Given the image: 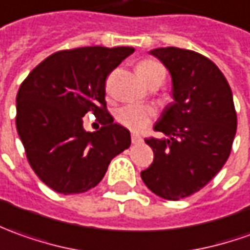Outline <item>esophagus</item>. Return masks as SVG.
Masks as SVG:
<instances>
[{
  "label": "esophagus",
  "instance_id": "1",
  "mask_svg": "<svg viewBox=\"0 0 250 250\" xmlns=\"http://www.w3.org/2000/svg\"><path fill=\"white\" fill-rule=\"evenodd\" d=\"M131 141L132 144H141L144 139H142V137L139 135V134H137V132H132L131 134Z\"/></svg>",
  "mask_w": 250,
  "mask_h": 250
}]
</instances>
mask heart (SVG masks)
Instances as JSON below:
<instances>
[{"instance_id": "b5f03b06", "label": "heart", "mask_w": 250, "mask_h": 250, "mask_svg": "<svg viewBox=\"0 0 250 250\" xmlns=\"http://www.w3.org/2000/svg\"><path fill=\"white\" fill-rule=\"evenodd\" d=\"M139 76L147 82L153 76H164L166 78V68L161 65L159 61L144 60L141 61L137 67ZM116 120L120 125H123L132 131H142L152 123L156 116V111L152 106L139 105V104H130L125 105L116 111Z\"/></svg>"}]
</instances>
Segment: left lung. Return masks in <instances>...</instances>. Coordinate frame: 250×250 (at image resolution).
<instances>
[{"label": "left lung", "instance_id": "obj_1", "mask_svg": "<svg viewBox=\"0 0 250 250\" xmlns=\"http://www.w3.org/2000/svg\"><path fill=\"white\" fill-rule=\"evenodd\" d=\"M149 53L169 71L174 101L154 125L167 138L145 139L154 159L141 178L154 194L176 201L203 189L225 166L237 113L230 84L209 59L172 46Z\"/></svg>", "mask_w": 250, "mask_h": 250}]
</instances>
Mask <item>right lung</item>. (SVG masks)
<instances>
[{
	"instance_id": "right-lung-1",
	"label": "right lung",
	"mask_w": 250,
	"mask_h": 250,
	"mask_svg": "<svg viewBox=\"0 0 250 250\" xmlns=\"http://www.w3.org/2000/svg\"><path fill=\"white\" fill-rule=\"evenodd\" d=\"M134 47L61 50L38 64L16 96V128L27 160L42 182L61 194L84 193L101 182L111 160L130 146V131L106 111L105 79ZM93 111L103 125L86 132Z\"/></svg>"
}]
</instances>
